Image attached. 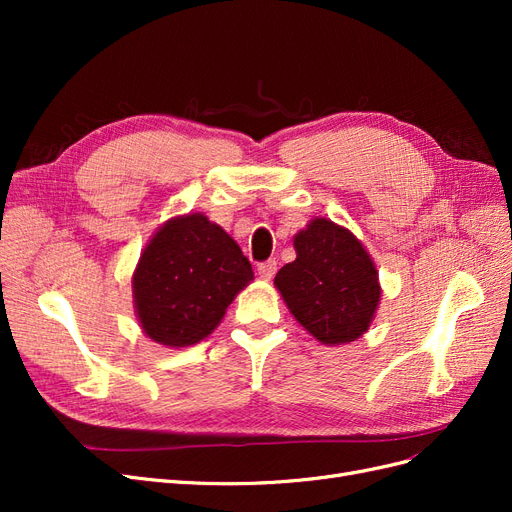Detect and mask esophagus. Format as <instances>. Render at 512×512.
Segmentation results:
<instances>
[{
    "instance_id": "1",
    "label": "esophagus",
    "mask_w": 512,
    "mask_h": 512,
    "mask_svg": "<svg viewBox=\"0 0 512 512\" xmlns=\"http://www.w3.org/2000/svg\"><path fill=\"white\" fill-rule=\"evenodd\" d=\"M275 271H277V262L275 260H265V262H260V265H258L260 280H265V282L271 280V277L275 275Z\"/></svg>"
}]
</instances>
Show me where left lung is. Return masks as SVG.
I'll list each match as a JSON object with an SVG mask.
<instances>
[{
	"instance_id": "left-lung-1",
	"label": "left lung",
	"mask_w": 512,
	"mask_h": 512,
	"mask_svg": "<svg viewBox=\"0 0 512 512\" xmlns=\"http://www.w3.org/2000/svg\"><path fill=\"white\" fill-rule=\"evenodd\" d=\"M292 245L297 258L273 282L290 314L324 346L359 339L382 297L376 262L365 245L329 218L309 220Z\"/></svg>"
}]
</instances>
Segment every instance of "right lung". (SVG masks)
Returning <instances> with one entry per match:
<instances>
[{
	"mask_svg": "<svg viewBox=\"0 0 512 512\" xmlns=\"http://www.w3.org/2000/svg\"><path fill=\"white\" fill-rule=\"evenodd\" d=\"M252 280L250 260L222 226L200 211L175 215L153 232L136 262V320L151 342L194 346L218 329Z\"/></svg>",
	"mask_w": 512,
	"mask_h": 512,
	"instance_id": "right-lung-1",
	"label": "right lung"
}]
</instances>
